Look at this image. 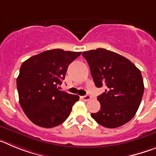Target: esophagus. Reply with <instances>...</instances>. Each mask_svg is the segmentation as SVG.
<instances>
[{"mask_svg":"<svg viewBox=\"0 0 156 156\" xmlns=\"http://www.w3.org/2000/svg\"><path fill=\"white\" fill-rule=\"evenodd\" d=\"M81 99H83L84 101H88L91 99V96L89 95H84V96H81Z\"/></svg>","mask_w":156,"mask_h":156,"instance_id":"esophagus-1","label":"esophagus"}]
</instances>
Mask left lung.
<instances>
[{"label": "left lung", "mask_w": 156, "mask_h": 156, "mask_svg": "<svg viewBox=\"0 0 156 156\" xmlns=\"http://www.w3.org/2000/svg\"><path fill=\"white\" fill-rule=\"evenodd\" d=\"M95 86H105L97 97L100 109L91 116L107 128H116L130 121L137 111L144 93L140 70L128 59L106 49L84 52Z\"/></svg>", "instance_id": "obj_1"}]
</instances>
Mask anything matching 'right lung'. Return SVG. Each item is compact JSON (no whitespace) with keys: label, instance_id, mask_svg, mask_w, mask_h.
Masks as SVG:
<instances>
[{"label":"right lung","instance_id":"right-lung-1","mask_svg":"<svg viewBox=\"0 0 156 156\" xmlns=\"http://www.w3.org/2000/svg\"><path fill=\"white\" fill-rule=\"evenodd\" d=\"M81 52L47 50L22 63L17 78L19 103L28 118L45 128L67 120L79 96L59 90L69 64Z\"/></svg>","mask_w":156,"mask_h":156}]
</instances>
